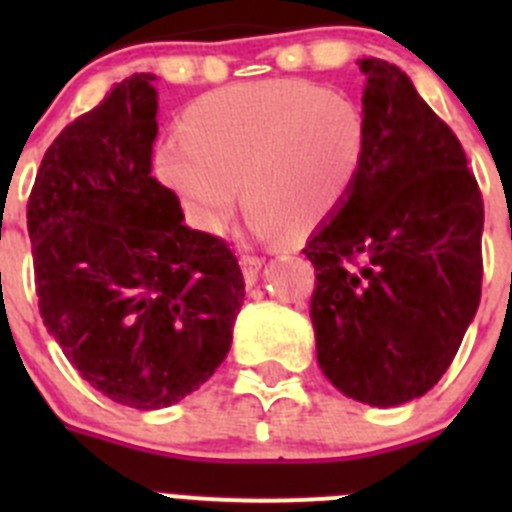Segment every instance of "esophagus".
<instances>
[{
    "mask_svg": "<svg viewBox=\"0 0 512 512\" xmlns=\"http://www.w3.org/2000/svg\"><path fill=\"white\" fill-rule=\"evenodd\" d=\"M261 266H264V259H261V256H243L241 269H243V279H246V284H256Z\"/></svg>",
    "mask_w": 512,
    "mask_h": 512,
    "instance_id": "34e87169",
    "label": "esophagus"
}]
</instances>
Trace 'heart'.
I'll return each instance as SVG.
<instances>
[{
    "mask_svg": "<svg viewBox=\"0 0 512 512\" xmlns=\"http://www.w3.org/2000/svg\"><path fill=\"white\" fill-rule=\"evenodd\" d=\"M156 176L202 233L223 230L238 184L256 233L315 228L346 200L366 148L361 110L307 81H256L194 99Z\"/></svg>",
    "mask_w": 512,
    "mask_h": 512,
    "instance_id": "obj_1",
    "label": "heart"
}]
</instances>
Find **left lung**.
Listing matches in <instances>:
<instances>
[{"label":"left lung","instance_id":"1","mask_svg":"<svg viewBox=\"0 0 512 512\" xmlns=\"http://www.w3.org/2000/svg\"><path fill=\"white\" fill-rule=\"evenodd\" d=\"M359 69L364 161L302 253L320 369L346 397L395 408L438 384L474 320L485 205L459 138L410 76L382 58Z\"/></svg>","mask_w":512,"mask_h":512}]
</instances>
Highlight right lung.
Listing matches in <instances>:
<instances>
[{
	"mask_svg": "<svg viewBox=\"0 0 512 512\" xmlns=\"http://www.w3.org/2000/svg\"><path fill=\"white\" fill-rule=\"evenodd\" d=\"M156 76L133 74L45 151L27 200L40 318L94 390L169 408L223 364L246 297L228 243L151 176Z\"/></svg>",
	"mask_w": 512,
	"mask_h": 512,
	"instance_id": "add662e5",
	"label": "right lung"
}]
</instances>
